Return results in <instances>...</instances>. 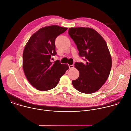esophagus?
<instances>
[{"mask_svg": "<svg viewBox=\"0 0 131 131\" xmlns=\"http://www.w3.org/2000/svg\"><path fill=\"white\" fill-rule=\"evenodd\" d=\"M69 67L70 69H72L74 67V66L73 65H69Z\"/></svg>", "mask_w": 131, "mask_h": 131, "instance_id": "1", "label": "esophagus"}]
</instances>
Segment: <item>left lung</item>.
<instances>
[{"mask_svg":"<svg viewBox=\"0 0 131 131\" xmlns=\"http://www.w3.org/2000/svg\"><path fill=\"white\" fill-rule=\"evenodd\" d=\"M68 33L77 46L79 56L85 61L75 63L79 76L72 80V85L81 93H93L104 84L110 72L112 60L106 42L91 28H70Z\"/></svg>","mask_w":131,"mask_h":131,"instance_id":"obj_1","label":"left lung"}]
</instances>
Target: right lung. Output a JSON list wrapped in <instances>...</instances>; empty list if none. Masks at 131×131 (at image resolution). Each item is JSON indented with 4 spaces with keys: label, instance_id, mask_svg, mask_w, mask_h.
<instances>
[{
    "label": "right lung",
    "instance_id": "add662e5",
    "mask_svg": "<svg viewBox=\"0 0 131 131\" xmlns=\"http://www.w3.org/2000/svg\"><path fill=\"white\" fill-rule=\"evenodd\" d=\"M67 28L57 25L43 27L30 38L23 53V68L27 79L37 90L46 91L58 84L61 77L69 69L59 60L51 62L57 53L55 39Z\"/></svg>",
    "mask_w": 131,
    "mask_h": 131
}]
</instances>
